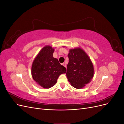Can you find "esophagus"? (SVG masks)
<instances>
[{"mask_svg":"<svg viewBox=\"0 0 124 124\" xmlns=\"http://www.w3.org/2000/svg\"><path fill=\"white\" fill-rule=\"evenodd\" d=\"M63 66H64L65 67H66H66H67V66H66V63H62V64Z\"/></svg>","mask_w":124,"mask_h":124,"instance_id":"obj_1","label":"esophagus"}]
</instances>
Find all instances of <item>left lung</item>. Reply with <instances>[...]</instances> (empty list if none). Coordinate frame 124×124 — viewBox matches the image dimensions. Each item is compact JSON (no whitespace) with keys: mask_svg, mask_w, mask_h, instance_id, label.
<instances>
[{"mask_svg":"<svg viewBox=\"0 0 124 124\" xmlns=\"http://www.w3.org/2000/svg\"><path fill=\"white\" fill-rule=\"evenodd\" d=\"M68 56L69 61L66 73L68 80L74 88H83L93 77L94 69L91 60L80 47L70 49Z\"/></svg>","mask_w":124,"mask_h":124,"instance_id":"left-lung-1","label":"left lung"}]
</instances>
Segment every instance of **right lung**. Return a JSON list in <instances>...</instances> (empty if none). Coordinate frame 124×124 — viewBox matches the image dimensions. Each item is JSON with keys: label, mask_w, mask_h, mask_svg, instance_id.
Here are the masks:
<instances>
[{"label": "right lung", "mask_w": 124, "mask_h": 124, "mask_svg": "<svg viewBox=\"0 0 124 124\" xmlns=\"http://www.w3.org/2000/svg\"><path fill=\"white\" fill-rule=\"evenodd\" d=\"M54 48L46 46L35 57L31 66V75L36 83L44 88H49L57 82L60 75L66 72V68L53 57Z\"/></svg>", "instance_id": "add662e5"}]
</instances>
